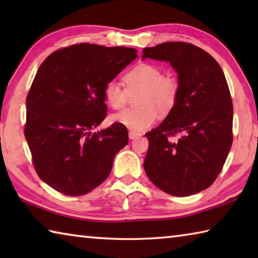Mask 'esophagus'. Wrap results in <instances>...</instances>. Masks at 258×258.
Instances as JSON below:
<instances>
[{
    "label": "esophagus",
    "instance_id": "esophagus-1",
    "mask_svg": "<svg viewBox=\"0 0 258 258\" xmlns=\"http://www.w3.org/2000/svg\"><path fill=\"white\" fill-rule=\"evenodd\" d=\"M140 135H141V134L138 133V132H133V131H130V132H128V138H130L131 140L138 138V137H140Z\"/></svg>",
    "mask_w": 258,
    "mask_h": 258
}]
</instances>
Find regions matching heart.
Instances as JSON below:
<instances>
[{"label":"heart","instance_id":"1","mask_svg":"<svg viewBox=\"0 0 258 258\" xmlns=\"http://www.w3.org/2000/svg\"><path fill=\"white\" fill-rule=\"evenodd\" d=\"M126 90L115 81L108 82L103 97L109 107L118 110L125 107L128 93L140 91L137 108L115 113L111 123L125 126L133 132H142L155 123L160 115L171 112L177 102L178 83L173 76L163 75L156 64L139 63L124 75Z\"/></svg>","mask_w":258,"mask_h":258}]
</instances>
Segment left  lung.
Instances as JSON below:
<instances>
[{
    "label": "left lung",
    "mask_w": 258,
    "mask_h": 258,
    "mask_svg": "<svg viewBox=\"0 0 258 258\" xmlns=\"http://www.w3.org/2000/svg\"><path fill=\"white\" fill-rule=\"evenodd\" d=\"M146 58L169 62L178 97L163 123L146 134L145 171L166 194H198L216 180L232 146L233 106L224 73L211 54L185 42L146 47ZM175 134L180 138L173 142Z\"/></svg>",
    "instance_id": "8db88e82"
}]
</instances>
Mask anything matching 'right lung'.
Instances as JSON below:
<instances>
[{"mask_svg": "<svg viewBox=\"0 0 258 258\" xmlns=\"http://www.w3.org/2000/svg\"><path fill=\"white\" fill-rule=\"evenodd\" d=\"M132 47L71 45L43 61L26 99L25 138L41 180L66 196L86 195L106 180L127 128L106 118L104 86L137 58Z\"/></svg>", "mask_w": 258, "mask_h": 258, "instance_id": "add662e5", "label": "right lung"}]
</instances>
